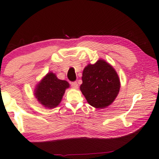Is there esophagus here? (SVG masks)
<instances>
[{
    "mask_svg": "<svg viewBox=\"0 0 159 159\" xmlns=\"http://www.w3.org/2000/svg\"><path fill=\"white\" fill-rule=\"evenodd\" d=\"M70 85H71V87L73 88V89H77L78 88H79V85H78L77 82H71L70 83Z\"/></svg>",
    "mask_w": 159,
    "mask_h": 159,
    "instance_id": "1",
    "label": "esophagus"
}]
</instances>
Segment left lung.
Listing matches in <instances>:
<instances>
[{"label": "left lung", "mask_w": 159, "mask_h": 159, "mask_svg": "<svg viewBox=\"0 0 159 159\" xmlns=\"http://www.w3.org/2000/svg\"><path fill=\"white\" fill-rule=\"evenodd\" d=\"M82 80L80 89L87 102L95 108L109 106L120 91V81L117 72L102 59L85 67Z\"/></svg>", "instance_id": "left-lung-1"}]
</instances>
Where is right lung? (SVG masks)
<instances>
[{
  "mask_svg": "<svg viewBox=\"0 0 159 159\" xmlns=\"http://www.w3.org/2000/svg\"><path fill=\"white\" fill-rule=\"evenodd\" d=\"M69 87L66 80H60L56 74L49 72L37 84L34 95L45 107L54 108L61 102L65 90Z\"/></svg>",
  "mask_w": 159,
  "mask_h": 159,
  "instance_id": "obj_1",
  "label": "right lung"
}]
</instances>
